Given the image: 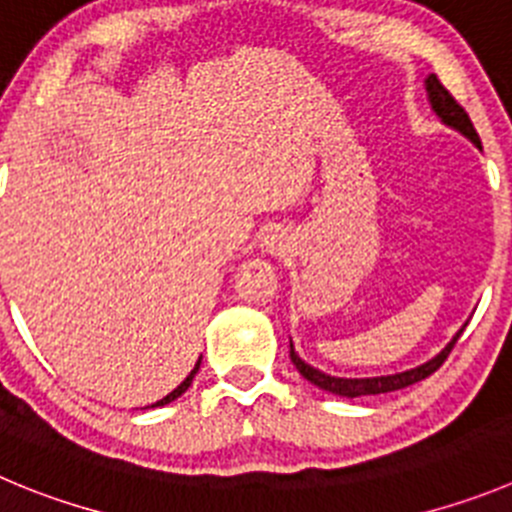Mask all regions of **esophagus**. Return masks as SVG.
Returning <instances> with one entry per match:
<instances>
[{"mask_svg": "<svg viewBox=\"0 0 512 512\" xmlns=\"http://www.w3.org/2000/svg\"><path fill=\"white\" fill-rule=\"evenodd\" d=\"M260 247H262V252H265V255L283 257L285 252H290V237H288V232H285V229H280V227L270 229V232H267L265 237H262Z\"/></svg>", "mask_w": 512, "mask_h": 512, "instance_id": "esophagus-1", "label": "esophagus"}]
</instances>
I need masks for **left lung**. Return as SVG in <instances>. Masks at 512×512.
<instances>
[{
    "mask_svg": "<svg viewBox=\"0 0 512 512\" xmlns=\"http://www.w3.org/2000/svg\"><path fill=\"white\" fill-rule=\"evenodd\" d=\"M424 85H427L429 103H432V111L437 113L439 121H442L444 126H450V128H455V131H460L462 136L470 138L477 148H482L480 136H477L475 126H472L470 116H467L465 108H462V105L452 98L450 90L439 83L437 75H429V78L424 80ZM462 331H465V326H462L460 331L452 336V341L447 343V346H444L437 356L429 358L427 364L417 366V369L401 371V374H391V376H371V379H341V376L323 374V371H318V369H313L310 364H305L303 358L295 353L293 341H290V361H293L295 369L300 371V376H303V379H308L310 384H315L318 389L328 391V394L348 396V399H356V396H371V394H386V391L407 389V386H412V384H417V381L432 376L434 371H437L439 366L447 361V356H450V351L455 348L457 338H460Z\"/></svg>",
    "mask_w": 512,
    "mask_h": 512,
    "instance_id": "1",
    "label": "left lung"
}]
</instances>
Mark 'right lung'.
<instances>
[{"label": "right lung", "instance_id": "obj_1", "mask_svg": "<svg viewBox=\"0 0 512 512\" xmlns=\"http://www.w3.org/2000/svg\"><path fill=\"white\" fill-rule=\"evenodd\" d=\"M199 364H202V358H199V361H197V366H194V369H191V374H189V376H186V379H184V381H181V384H179V386H176V389H174V391H171V394H166V396H164V399H159V401H156V404H151V407H164V404H169V401L179 399V396H181V394H184V391H186V389H189V386H191V381H194V376H197V371H199Z\"/></svg>", "mask_w": 512, "mask_h": 512}]
</instances>
